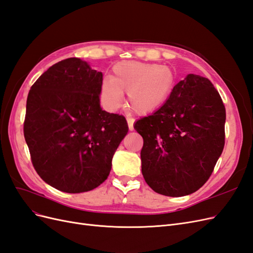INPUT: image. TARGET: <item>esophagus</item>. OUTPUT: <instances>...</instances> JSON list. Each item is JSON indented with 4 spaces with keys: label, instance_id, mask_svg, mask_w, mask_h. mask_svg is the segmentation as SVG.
Segmentation results:
<instances>
[{
    "label": "esophagus",
    "instance_id": "esophagus-1",
    "mask_svg": "<svg viewBox=\"0 0 253 253\" xmlns=\"http://www.w3.org/2000/svg\"><path fill=\"white\" fill-rule=\"evenodd\" d=\"M126 121H127V126H128L129 131H133V128H134V122H135V119H134L133 117H126Z\"/></svg>",
    "mask_w": 253,
    "mask_h": 253
}]
</instances>
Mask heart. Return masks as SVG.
<instances>
[{
  "label": "heart",
  "mask_w": 253,
  "mask_h": 253,
  "mask_svg": "<svg viewBox=\"0 0 253 253\" xmlns=\"http://www.w3.org/2000/svg\"><path fill=\"white\" fill-rule=\"evenodd\" d=\"M174 86L170 67L139 61H121L113 67L111 78L100 84V100L108 111H116L127 94L128 106L137 114H149L163 105Z\"/></svg>",
  "instance_id": "obj_1"
}]
</instances>
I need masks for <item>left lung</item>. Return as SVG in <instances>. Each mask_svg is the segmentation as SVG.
Returning a JSON list of instances; mask_svg holds the SVG:
<instances>
[{
    "instance_id": "left-lung-1",
    "label": "left lung",
    "mask_w": 253,
    "mask_h": 253,
    "mask_svg": "<svg viewBox=\"0 0 253 253\" xmlns=\"http://www.w3.org/2000/svg\"><path fill=\"white\" fill-rule=\"evenodd\" d=\"M225 121V105L210 80L189 74L162 108L134 126L143 138L145 182L172 197L202 188L224 150Z\"/></svg>"
}]
</instances>
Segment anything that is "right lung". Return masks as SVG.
Here are the masks:
<instances>
[{
  "mask_svg": "<svg viewBox=\"0 0 253 253\" xmlns=\"http://www.w3.org/2000/svg\"><path fill=\"white\" fill-rule=\"evenodd\" d=\"M102 73L68 58L43 73L26 102L24 137L37 173L49 186L82 193L100 186L127 134L122 115L100 106Z\"/></svg>",
  "mask_w": 253,
  "mask_h": 253,
  "instance_id": "add662e5",
  "label": "right lung"
}]
</instances>
